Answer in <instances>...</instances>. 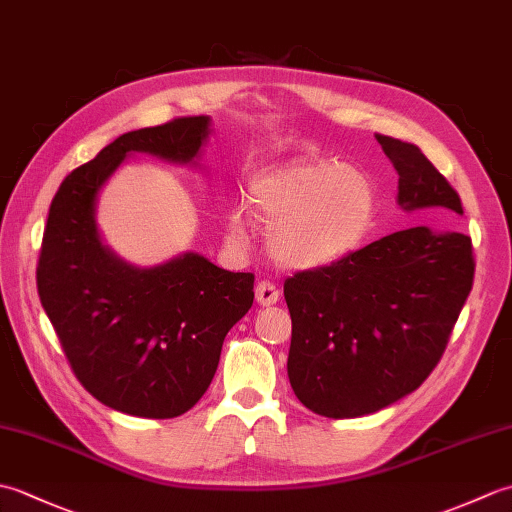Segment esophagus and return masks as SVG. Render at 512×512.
Segmentation results:
<instances>
[{
	"label": "esophagus",
	"mask_w": 512,
	"mask_h": 512,
	"mask_svg": "<svg viewBox=\"0 0 512 512\" xmlns=\"http://www.w3.org/2000/svg\"><path fill=\"white\" fill-rule=\"evenodd\" d=\"M255 299L259 306H273V303L279 301V290L270 281H259L255 286Z\"/></svg>",
	"instance_id": "obj_1"
}]
</instances>
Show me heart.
Masks as SVG:
<instances>
[{"instance_id": "b5f03b06", "label": "heart", "mask_w": 512, "mask_h": 512, "mask_svg": "<svg viewBox=\"0 0 512 512\" xmlns=\"http://www.w3.org/2000/svg\"><path fill=\"white\" fill-rule=\"evenodd\" d=\"M246 206L268 228L273 262L290 270H319L343 262L372 235L380 195L363 167L332 158H299L268 167L250 180ZM233 246L253 239V222L242 206L226 215Z\"/></svg>"}]
</instances>
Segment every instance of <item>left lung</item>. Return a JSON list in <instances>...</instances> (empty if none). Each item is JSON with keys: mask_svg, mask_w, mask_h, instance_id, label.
Masks as SVG:
<instances>
[{"mask_svg": "<svg viewBox=\"0 0 512 512\" xmlns=\"http://www.w3.org/2000/svg\"><path fill=\"white\" fill-rule=\"evenodd\" d=\"M398 173L405 213L462 215L460 195L420 147L376 136ZM471 237L411 226L343 262L286 279L288 378L325 418H358L416 391L447 347L473 286Z\"/></svg>", "mask_w": 512, "mask_h": 512, "instance_id": "obj_1", "label": "left lung"}]
</instances>
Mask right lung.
Listing matches in <instances>:
<instances>
[{"label": "right lung", "instance_id": "right-lung-1", "mask_svg": "<svg viewBox=\"0 0 512 512\" xmlns=\"http://www.w3.org/2000/svg\"><path fill=\"white\" fill-rule=\"evenodd\" d=\"M211 118L187 116L118 136L54 195L37 288L79 383L110 409L176 418L209 389L228 330L253 306V273L198 253L140 268L103 242L96 206L134 154L202 167Z\"/></svg>", "mask_w": 512, "mask_h": 512}]
</instances>
